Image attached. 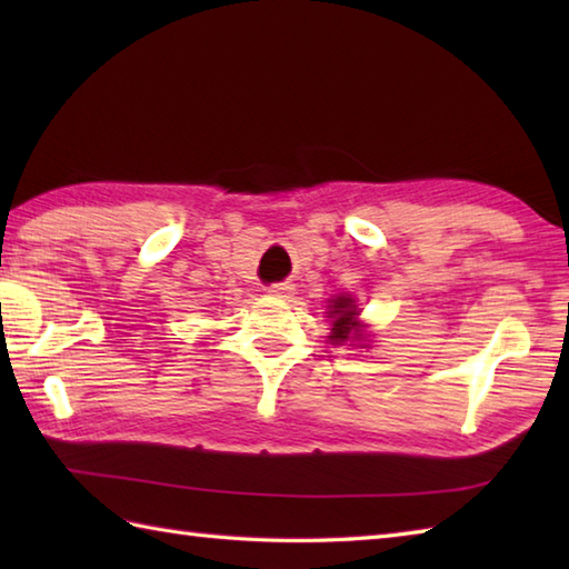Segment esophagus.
I'll use <instances>...</instances> for the list:
<instances>
[{
  "mask_svg": "<svg viewBox=\"0 0 569 569\" xmlns=\"http://www.w3.org/2000/svg\"><path fill=\"white\" fill-rule=\"evenodd\" d=\"M269 293L276 298H291L293 296V283L291 281H281V283H271Z\"/></svg>",
  "mask_w": 569,
  "mask_h": 569,
  "instance_id": "1",
  "label": "esophagus"
}]
</instances>
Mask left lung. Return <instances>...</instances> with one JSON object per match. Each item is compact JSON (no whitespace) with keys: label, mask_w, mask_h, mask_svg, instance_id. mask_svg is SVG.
<instances>
[{"label":"left lung","mask_w":569,"mask_h":569,"mask_svg":"<svg viewBox=\"0 0 569 569\" xmlns=\"http://www.w3.org/2000/svg\"><path fill=\"white\" fill-rule=\"evenodd\" d=\"M330 318H335L332 322V335L330 340L335 345H340L345 340H349V335H357L359 330V322H355L357 316V308H355V300L352 298H345V296H337L332 300V312H328Z\"/></svg>","instance_id":"8db88e82"}]
</instances>
